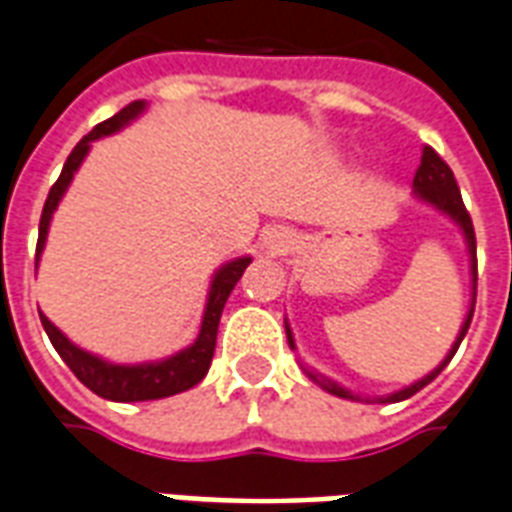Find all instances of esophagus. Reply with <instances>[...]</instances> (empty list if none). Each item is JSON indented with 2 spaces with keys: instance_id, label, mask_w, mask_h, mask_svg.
Segmentation results:
<instances>
[{
  "instance_id": "esophagus-1",
  "label": "esophagus",
  "mask_w": 512,
  "mask_h": 512,
  "mask_svg": "<svg viewBox=\"0 0 512 512\" xmlns=\"http://www.w3.org/2000/svg\"><path fill=\"white\" fill-rule=\"evenodd\" d=\"M264 248L270 250V253H286V250L292 248V234L286 228H273V231L264 234Z\"/></svg>"
}]
</instances>
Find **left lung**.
<instances>
[{
    "label": "left lung",
    "mask_w": 512,
    "mask_h": 512,
    "mask_svg": "<svg viewBox=\"0 0 512 512\" xmlns=\"http://www.w3.org/2000/svg\"><path fill=\"white\" fill-rule=\"evenodd\" d=\"M413 190H416V195H419V198H424V201H430L433 206H438L441 212H447V215L452 217V220H455L460 228H463L466 242H469L471 275H474V297H477V237H474V226H471V217H469V212H466V204H463V198H460L455 173H452V168H449L447 162L438 157L436 151H433L430 146H424V151H422V165H419L416 176H413ZM471 317H474V308L469 311V317H466V322H463L458 339H455L452 350H449V355L444 358V361H441V366H438V369H433L427 378H422L419 383H413V386H408V389L397 391V394H389V397H380V402L408 400V397H413L416 391H422L424 386L430 383V380H436L438 375H441V369H444V366L452 361V355L458 353L460 342H463V336H466V331H469ZM286 339H289V344L295 347V342H292V331H289V328H286ZM308 378L322 383V389H328L331 394H336V397H344V400H358L355 394H350L347 389H342V386H339V383H333V380H320L317 375H311V372H308Z\"/></svg>",
    "instance_id": "left-lung-1"
}]
</instances>
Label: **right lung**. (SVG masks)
<instances>
[{
  "label": "right lung",
  "mask_w": 512,
  "mask_h": 512,
  "mask_svg": "<svg viewBox=\"0 0 512 512\" xmlns=\"http://www.w3.org/2000/svg\"><path fill=\"white\" fill-rule=\"evenodd\" d=\"M143 110V101H132L126 104L121 112H115L112 118H107L104 123H99L93 132H88L76 148L68 154L63 165V173L60 179L54 181L52 190H49V198L43 204L41 226H38V250H35V267H38V259H41L43 242H46V231H49V220H52V212L60 204L65 187L74 179L76 168L82 165V159L88 154V148L93 140H99L104 134L118 132L121 126L132 121L134 115H140ZM250 264V259H237V262H228L226 267H220L212 281V289H209V300H206L204 322H201V333L192 347L181 350L179 355H173L168 361H159V364H140V366H121V364H107L96 355L79 350L76 344H71L65 339L63 333L54 328L52 322L46 320L41 314L43 331L49 333L54 350L60 353L65 364L71 366L76 378L82 380L93 394H99L104 400L112 402H143V400H162V397H170V394H179V391L192 389L195 383H201L204 375L209 372V364H212V355H215L217 344V325H220V314H223V306H226L231 289L237 286V281L245 273V267Z\"/></svg>",
  "instance_id": "right-lung-1"
}]
</instances>
